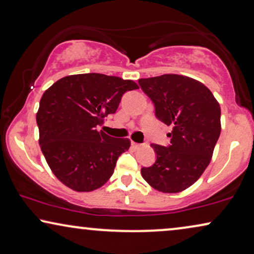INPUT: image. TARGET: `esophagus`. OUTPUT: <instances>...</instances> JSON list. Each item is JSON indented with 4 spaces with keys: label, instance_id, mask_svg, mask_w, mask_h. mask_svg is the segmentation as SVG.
Wrapping results in <instances>:
<instances>
[{
    "label": "esophagus",
    "instance_id": "esophagus-1",
    "mask_svg": "<svg viewBox=\"0 0 254 254\" xmlns=\"http://www.w3.org/2000/svg\"><path fill=\"white\" fill-rule=\"evenodd\" d=\"M131 146L133 148H139L141 146V144H138V142H134V141H131Z\"/></svg>",
    "mask_w": 254,
    "mask_h": 254
}]
</instances>
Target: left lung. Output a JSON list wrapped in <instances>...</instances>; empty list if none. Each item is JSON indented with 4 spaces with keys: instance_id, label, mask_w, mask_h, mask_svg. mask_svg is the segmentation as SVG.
<instances>
[{
    "instance_id": "left-lung-1",
    "label": "left lung",
    "mask_w": 254,
    "mask_h": 254,
    "mask_svg": "<svg viewBox=\"0 0 254 254\" xmlns=\"http://www.w3.org/2000/svg\"><path fill=\"white\" fill-rule=\"evenodd\" d=\"M152 100L155 116L173 127L169 146L152 144L156 161L141 168L144 180L163 193H177L198 181L221 133V108L208 88L181 74L138 80Z\"/></svg>"
}]
</instances>
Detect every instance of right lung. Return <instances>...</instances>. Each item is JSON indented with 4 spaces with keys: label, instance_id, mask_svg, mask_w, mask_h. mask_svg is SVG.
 Here are the masks:
<instances>
[{
    "label": "right lung",
    "instance_id": "add662e5",
    "mask_svg": "<svg viewBox=\"0 0 254 254\" xmlns=\"http://www.w3.org/2000/svg\"><path fill=\"white\" fill-rule=\"evenodd\" d=\"M133 80L81 73L57 80L44 93L37 113L39 144L49 168L67 188L90 192L112 177L127 138H113L98 127L115 114Z\"/></svg>",
    "mask_w": 254,
    "mask_h": 254
}]
</instances>
